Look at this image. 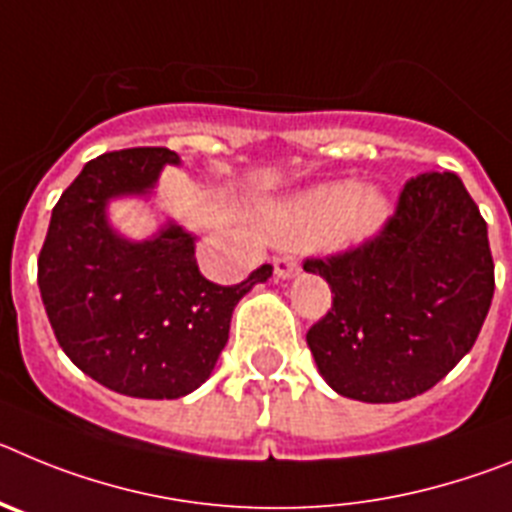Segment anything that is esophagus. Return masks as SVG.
Here are the masks:
<instances>
[{"mask_svg": "<svg viewBox=\"0 0 512 512\" xmlns=\"http://www.w3.org/2000/svg\"><path fill=\"white\" fill-rule=\"evenodd\" d=\"M274 274H277L279 279H292L295 274H300V264H297V259H292V256H279V259L274 261Z\"/></svg>", "mask_w": 512, "mask_h": 512, "instance_id": "esophagus-1", "label": "esophagus"}]
</instances>
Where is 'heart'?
Instances as JSON below:
<instances>
[{"label": "heart", "mask_w": 512, "mask_h": 512, "mask_svg": "<svg viewBox=\"0 0 512 512\" xmlns=\"http://www.w3.org/2000/svg\"><path fill=\"white\" fill-rule=\"evenodd\" d=\"M390 202L377 187L333 182L307 189L266 210L271 235L282 243L320 241L333 246L366 241L387 220Z\"/></svg>", "instance_id": "heart-1"}]
</instances>
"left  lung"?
<instances>
[{
  "instance_id": "1",
  "label": "left lung",
  "mask_w": 512,
  "mask_h": 512,
  "mask_svg": "<svg viewBox=\"0 0 512 512\" xmlns=\"http://www.w3.org/2000/svg\"><path fill=\"white\" fill-rule=\"evenodd\" d=\"M305 271L333 292L307 346L325 382L361 402L410 400L441 382L474 346L495 292L485 217L451 171L410 179L374 238L307 259Z\"/></svg>"
}]
</instances>
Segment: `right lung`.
<instances>
[{
  "mask_svg": "<svg viewBox=\"0 0 512 512\" xmlns=\"http://www.w3.org/2000/svg\"><path fill=\"white\" fill-rule=\"evenodd\" d=\"M169 148H125L92 158L51 215L38 287L58 338L81 372L140 400H176L212 374L228 343L233 310L271 266L233 287L200 274L194 235L169 223L128 241L107 223V202L151 194Z\"/></svg>",
  "mask_w": 512,
  "mask_h": 512,
  "instance_id": "add662e5",
  "label": "right lung"
}]
</instances>
